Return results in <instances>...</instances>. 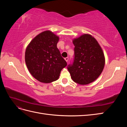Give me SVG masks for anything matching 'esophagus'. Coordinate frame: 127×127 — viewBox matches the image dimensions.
Returning <instances> with one entry per match:
<instances>
[{"label":"esophagus","instance_id":"obj_1","mask_svg":"<svg viewBox=\"0 0 127 127\" xmlns=\"http://www.w3.org/2000/svg\"><path fill=\"white\" fill-rule=\"evenodd\" d=\"M68 57H66V58H64V60H66V61H67V62H68Z\"/></svg>","mask_w":127,"mask_h":127}]
</instances>
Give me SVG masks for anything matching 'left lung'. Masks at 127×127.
Segmentation results:
<instances>
[{
  "instance_id": "1",
  "label": "left lung",
  "mask_w": 127,
  "mask_h": 127,
  "mask_svg": "<svg viewBox=\"0 0 127 127\" xmlns=\"http://www.w3.org/2000/svg\"><path fill=\"white\" fill-rule=\"evenodd\" d=\"M74 59L68 66L73 81L80 85L93 82L101 74L105 57L101 46L90 34H84L73 39Z\"/></svg>"
}]
</instances>
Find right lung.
Listing matches in <instances>:
<instances>
[{
	"label": "right lung",
	"mask_w": 127,
	"mask_h": 127,
	"mask_svg": "<svg viewBox=\"0 0 127 127\" xmlns=\"http://www.w3.org/2000/svg\"><path fill=\"white\" fill-rule=\"evenodd\" d=\"M59 40L50 31H45L34 37L26 49V66L31 74L40 82L56 81L67 66L57 47Z\"/></svg>",
	"instance_id": "add662e5"
}]
</instances>
